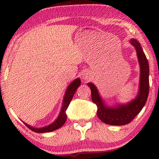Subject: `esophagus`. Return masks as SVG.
Returning a JSON list of instances; mask_svg holds the SVG:
<instances>
[{
    "label": "esophagus",
    "instance_id": "34e87169",
    "mask_svg": "<svg viewBox=\"0 0 159 159\" xmlns=\"http://www.w3.org/2000/svg\"><path fill=\"white\" fill-rule=\"evenodd\" d=\"M82 78L83 80H85V81H88V80H90L91 79V74L89 73V71H85L82 74Z\"/></svg>",
    "mask_w": 159,
    "mask_h": 159
}]
</instances>
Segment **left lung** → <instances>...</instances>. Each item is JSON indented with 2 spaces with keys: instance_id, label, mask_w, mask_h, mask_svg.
Segmentation results:
<instances>
[{
  "instance_id": "obj_1",
  "label": "left lung",
  "mask_w": 159,
  "mask_h": 159,
  "mask_svg": "<svg viewBox=\"0 0 159 159\" xmlns=\"http://www.w3.org/2000/svg\"><path fill=\"white\" fill-rule=\"evenodd\" d=\"M130 44L136 48L140 65L139 90L136 97L129 103L108 107L104 103L97 87L93 83L88 85L91 90V99L97 106V116L102 121L111 125H125L130 123L145 105L149 94V64L139 43L131 39Z\"/></svg>"
}]
</instances>
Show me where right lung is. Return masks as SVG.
<instances>
[{
  "instance_id": "right-lung-1",
  "label": "right lung",
  "mask_w": 159,
  "mask_h": 159,
  "mask_svg": "<svg viewBox=\"0 0 159 159\" xmlns=\"http://www.w3.org/2000/svg\"><path fill=\"white\" fill-rule=\"evenodd\" d=\"M81 84V81L79 78L74 80L71 83L68 85L67 90H66V93H65L63 102H62V105L61 111H60V114H59L58 117L54 122L52 123V124L48 125V126L40 127V128H36V127H33L30 125H27L26 123L23 122L24 124L26 125L27 127L30 129L31 130L34 131L35 133H48V132H52V131L56 130L57 129L60 128L62 125L65 124L66 122V119H67V116H66V111L67 110L68 105L71 101L72 98H73L74 93L76 91V89H78V87Z\"/></svg>"
}]
</instances>
